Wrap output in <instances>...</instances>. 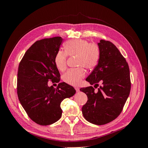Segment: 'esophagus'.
I'll return each instance as SVG.
<instances>
[{"label": "esophagus", "instance_id": "esophagus-1", "mask_svg": "<svg viewBox=\"0 0 148 148\" xmlns=\"http://www.w3.org/2000/svg\"><path fill=\"white\" fill-rule=\"evenodd\" d=\"M75 89L76 91H77V92H78L79 91V88L78 87H75Z\"/></svg>", "mask_w": 148, "mask_h": 148}]
</instances>
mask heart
Here are the masks:
<instances>
[{"instance_id":"obj_1","label":"heart","mask_w":148,"mask_h":148,"mask_svg":"<svg viewBox=\"0 0 148 148\" xmlns=\"http://www.w3.org/2000/svg\"><path fill=\"white\" fill-rule=\"evenodd\" d=\"M65 52L59 51L54 57V63L57 69L64 71L66 68V57L75 56L77 57L78 67H84L91 70L95 68L99 58V50L96 44L89 43L84 39H73L67 41L64 44ZM85 71L83 68L70 70L64 75V82L71 86H78L84 78Z\"/></svg>"}]
</instances>
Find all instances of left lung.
Returning <instances> with one entry per match:
<instances>
[{
    "label": "left lung",
    "instance_id": "8db88e82",
    "mask_svg": "<svg viewBox=\"0 0 148 148\" xmlns=\"http://www.w3.org/2000/svg\"><path fill=\"white\" fill-rule=\"evenodd\" d=\"M99 59L95 69L86 79L95 88L102 85L97 92L92 86L80 91L88 96L82 107L84 119L91 123L101 125L117 118L130 95L131 88L127 62L119 49L110 41L101 40L97 43Z\"/></svg>",
    "mask_w": 148,
    "mask_h": 148
}]
</instances>
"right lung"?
Returning a JSON list of instances; mask_svg holds the SVG:
<instances>
[{"instance_id":"add662e5","label":"right lung","mask_w":148,"mask_h":148,"mask_svg":"<svg viewBox=\"0 0 148 148\" xmlns=\"http://www.w3.org/2000/svg\"><path fill=\"white\" fill-rule=\"evenodd\" d=\"M63 39L57 36L35 42L25 53L17 74V95L29 117L41 125L59 120L62 114V101L73 96L76 91L65 82L57 88L48 82L59 83L60 75L54 63Z\"/></svg>"}]
</instances>
